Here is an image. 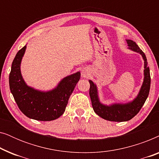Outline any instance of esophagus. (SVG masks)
Masks as SVG:
<instances>
[{
  "mask_svg": "<svg viewBox=\"0 0 159 159\" xmlns=\"http://www.w3.org/2000/svg\"><path fill=\"white\" fill-rule=\"evenodd\" d=\"M82 75H85V73H84V71H82Z\"/></svg>",
  "mask_w": 159,
  "mask_h": 159,
  "instance_id": "obj_1",
  "label": "esophagus"
}]
</instances>
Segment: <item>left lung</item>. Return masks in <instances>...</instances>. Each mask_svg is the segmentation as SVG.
<instances>
[{"mask_svg":"<svg viewBox=\"0 0 159 159\" xmlns=\"http://www.w3.org/2000/svg\"><path fill=\"white\" fill-rule=\"evenodd\" d=\"M127 43L129 46L128 48L140 53L144 60V80L138 95L133 101L127 103H114L110 106L104 105L100 102L97 86L93 81L89 80L90 84L89 94L93 110L99 116L108 121H126L130 120L140 111L149 94L151 75L149 67L148 66L146 56L133 40H127Z\"/></svg>","mask_w":159,"mask_h":159,"instance_id":"8db88e82","label":"left lung"}]
</instances>
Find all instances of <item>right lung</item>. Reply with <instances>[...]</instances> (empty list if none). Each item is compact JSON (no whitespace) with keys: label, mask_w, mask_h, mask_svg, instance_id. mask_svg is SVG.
<instances>
[{"label":"right lung","mask_w":159,"mask_h":159,"mask_svg":"<svg viewBox=\"0 0 159 159\" xmlns=\"http://www.w3.org/2000/svg\"><path fill=\"white\" fill-rule=\"evenodd\" d=\"M27 46L16 53L9 75V87L15 101L26 116L38 121H52L64 114L69 97L80 79V72L64 77L53 90L44 92L28 86L21 74V61Z\"/></svg>","instance_id":"1"}]
</instances>
